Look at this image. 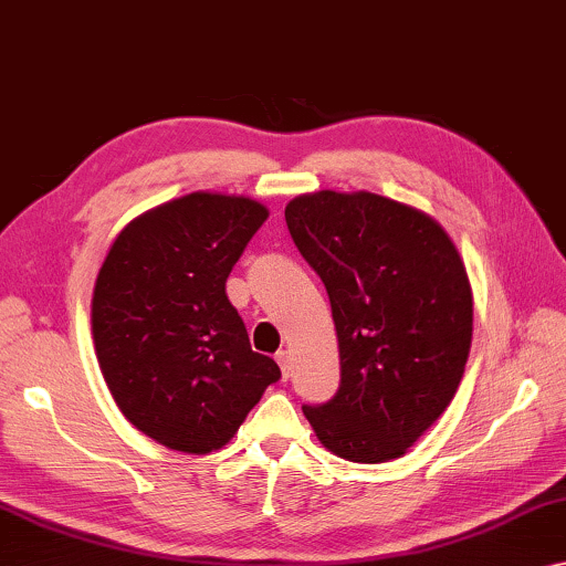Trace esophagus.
<instances>
[{
    "label": "esophagus",
    "mask_w": 566,
    "mask_h": 566,
    "mask_svg": "<svg viewBox=\"0 0 566 566\" xmlns=\"http://www.w3.org/2000/svg\"><path fill=\"white\" fill-rule=\"evenodd\" d=\"M275 361H277V367H281L283 377L289 379V374H291V354L289 352H277L275 354Z\"/></svg>",
    "instance_id": "esophagus-1"
}]
</instances>
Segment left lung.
Here are the masks:
<instances>
[{"instance_id": "1", "label": "left lung", "mask_w": 566, "mask_h": 566, "mask_svg": "<svg viewBox=\"0 0 566 566\" xmlns=\"http://www.w3.org/2000/svg\"><path fill=\"white\" fill-rule=\"evenodd\" d=\"M285 224L326 285L342 359L336 395L303 415L338 458L405 455L446 412L471 352L473 295L453 240L369 192L295 197Z\"/></svg>"}]
</instances>
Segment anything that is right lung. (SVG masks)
<instances>
[{
	"mask_svg": "<svg viewBox=\"0 0 566 566\" xmlns=\"http://www.w3.org/2000/svg\"><path fill=\"white\" fill-rule=\"evenodd\" d=\"M248 197L195 192L134 220L93 291L95 354L136 430L181 453L222 448L281 379L250 349L224 283L260 224Z\"/></svg>",
	"mask_w": 566,
	"mask_h": 566,
	"instance_id": "obj_1",
	"label": "right lung"
}]
</instances>
